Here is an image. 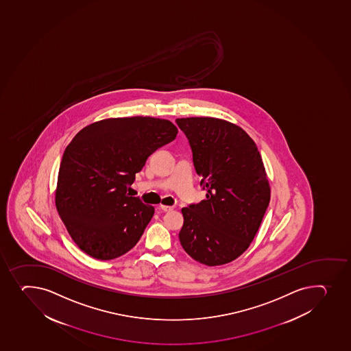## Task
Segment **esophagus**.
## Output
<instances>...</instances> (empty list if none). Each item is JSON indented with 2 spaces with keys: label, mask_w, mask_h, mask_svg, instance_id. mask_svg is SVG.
Segmentation results:
<instances>
[{
  "label": "esophagus",
  "mask_w": 351,
  "mask_h": 351,
  "mask_svg": "<svg viewBox=\"0 0 351 351\" xmlns=\"http://www.w3.org/2000/svg\"><path fill=\"white\" fill-rule=\"evenodd\" d=\"M160 210H162V212H170V210H173V206H165V205H161L160 206Z\"/></svg>",
  "instance_id": "1"
}]
</instances>
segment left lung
Instances as JSON below:
<instances>
[{
	"label": "left lung",
	"instance_id": "1",
	"mask_svg": "<svg viewBox=\"0 0 351 351\" xmlns=\"http://www.w3.org/2000/svg\"><path fill=\"white\" fill-rule=\"evenodd\" d=\"M188 138L206 199L182 208L180 242L195 261L219 266L252 242L269 204V184L257 145L235 124L213 117L176 119Z\"/></svg>",
	"mask_w": 351,
	"mask_h": 351
}]
</instances>
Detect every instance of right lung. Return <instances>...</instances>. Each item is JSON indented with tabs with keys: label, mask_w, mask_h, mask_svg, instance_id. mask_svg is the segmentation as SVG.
Returning <instances> with one entry per match:
<instances>
[{
	"label": "right lung",
	"mask_w": 351,
	"mask_h": 351,
	"mask_svg": "<svg viewBox=\"0 0 351 351\" xmlns=\"http://www.w3.org/2000/svg\"><path fill=\"white\" fill-rule=\"evenodd\" d=\"M178 128L167 119H102L84 128L62 156L55 203L80 250L99 261L130 251L154 214L128 193L148 156L169 144Z\"/></svg>",
	"instance_id": "right-lung-1"
}]
</instances>
